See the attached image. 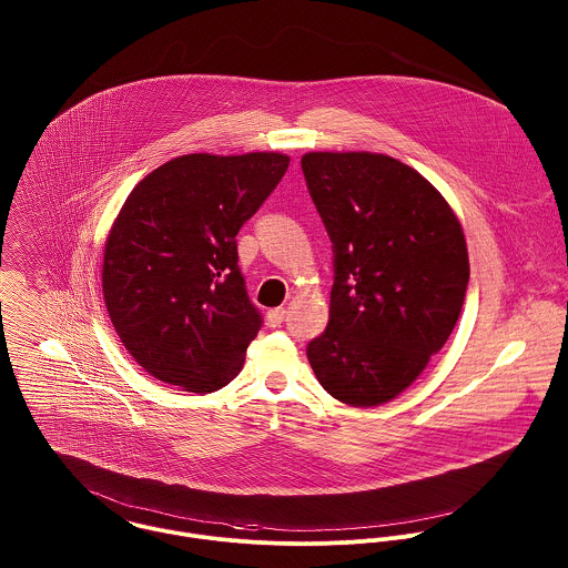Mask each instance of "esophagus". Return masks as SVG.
Segmentation results:
<instances>
[{"instance_id":"1","label":"esophagus","mask_w":568,"mask_h":568,"mask_svg":"<svg viewBox=\"0 0 568 568\" xmlns=\"http://www.w3.org/2000/svg\"><path fill=\"white\" fill-rule=\"evenodd\" d=\"M284 320H286V311L284 308H273V311L266 313V325L268 327H280Z\"/></svg>"}]
</instances>
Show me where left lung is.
I'll list each match as a JSON object with an SVG mask.
<instances>
[{"label": "left lung", "instance_id": "1", "mask_svg": "<svg viewBox=\"0 0 568 568\" xmlns=\"http://www.w3.org/2000/svg\"><path fill=\"white\" fill-rule=\"evenodd\" d=\"M334 244L329 322L308 343L325 392L349 406L398 398L459 320L470 262L464 227L417 170L367 151L302 158Z\"/></svg>", "mask_w": 568, "mask_h": 568}]
</instances>
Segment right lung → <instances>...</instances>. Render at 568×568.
<instances>
[{"instance_id": "right-lung-1", "label": "right lung", "mask_w": 568, "mask_h": 568, "mask_svg": "<svg viewBox=\"0 0 568 568\" xmlns=\"http://www.w3.org/2000/svg\"><path fill=\"white\" fill-rule=\"evenodd\" d=\"M288 163L282 153H190L126 196L104 243L102 295L122 345L158 381L203 396L241 374L262 320L236 234Z\"/></svg>"}]
</instances>
